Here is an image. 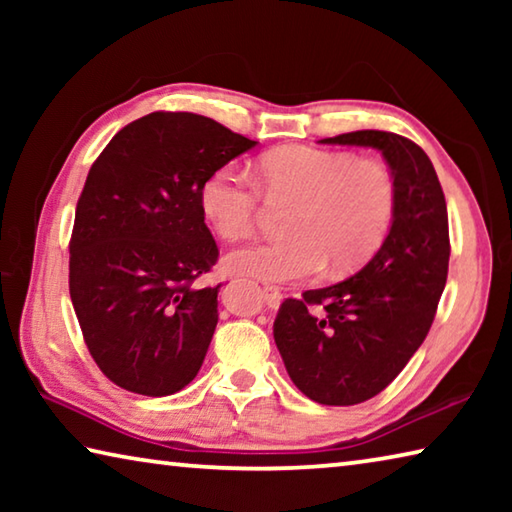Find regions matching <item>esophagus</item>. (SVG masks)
<instances>
[{"label":"esophagus","mask_w":512,"mask_h":512,"mask_svg":"<svg viewBox=\"0 0 512 512\" xmlns=\"http://www.w3.org/2000/svg\"><path fill=\"white\" fill-rule=\"evenodd\" d=\"M262 298L268 305V309H277V307H280V302H282V293L277 287H264Z\"/></svg>","instance_id":"1"}]
</instances>
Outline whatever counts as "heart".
I'll return each instance as SVG.
<instances>
[{"label": "heart", "mask_w": 512, "mask_h": 512, "mask_svg": "<svg viewBox=\"0 0 512 512\" xmlns=\"http://www.w3.org/2000/svg\"><path fill=\"white\" fill-rule=\"evenodd\" d=\"M255 182L221 167L201 185V212L225 241L253 235L259 189L271 201H296L284 225L291 237L225 257L235 275L280 284L318 275L327 262L334 271H350L366 262L391 230L397 189L391 171L377 160L293 144L264 153Z\"/></svg>", "instance_id": "b5f03b06"}]
</instances>
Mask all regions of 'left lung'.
I'll return each instance as SVG.
<instances>
[{
	"mask_svg": "<svg viewBox=\"0 0 512 512\" xmlns=\"http://www.w3.org/2000/svg\"><path fill=\"white\" fill-rule=\"evenodd\" d=\"M320 142L381 151L397 189L375 257L348 280L287 298L273 323L293 384L318 404L352 406L384 391L429 334L447 282V205L429 155L402 135L354 131Z\"/></svg>",
	"mask_w": 512,
	"mask_h": 512,
	"instance_id": "1",
	"label": "left lung"
}]
</instances>
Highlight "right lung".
Listing matches in <instances>:
<instances>
[{
	"mask_svg": "<svg viewBox=\"0 0 512 512\" xmlns=\"http://www.w3.org/2000/svg\"><path fill=\"white\" fill-rule=\"evenodd\" d=\"M257 142L194 112H151L94 160L69 241V296L103 375L131 393H178L203 366L219 259L201 185Z\"/></svg>",
	"mask_w": 512,
	"mask_h": 512,
	"instance_id": "1",
	"label": "right lung"
}]
</instances>
